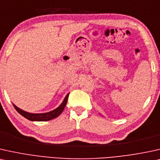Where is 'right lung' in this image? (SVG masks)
Returning a JSON list of instances; mask_svg holds the SVG:
<instances>
[{
  "instance_id": "1",
  "label": "right lung",
  "mask_w": 160,
  "mask_h": 160,
  "mask_svg": "<svg viewBox=\"0 0 160 160\" xmlns=\"http://www.w3.org/2000/svg\"><path fill=\"white\" fill-rule=\"evenodd\" d=\"M68 98V94L66 95L65 99H64L63 102H62V104L60 105L58 108H57L56 109H54V110L52 111V112H48V113H44V114H31V113H28L26 112H24L23 110H21V109L18 108V107L15 106V105H13V106L15 107L16 111H17L20 114H21L22 116L24 117L26 119H28V120L31 121H48V120H51L52 119L56 118V117H58L60 114H61L62 111H63L64 108H65L66 103H67Z\"/></svg>"
}]
</instances>
